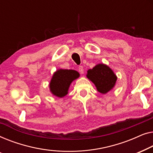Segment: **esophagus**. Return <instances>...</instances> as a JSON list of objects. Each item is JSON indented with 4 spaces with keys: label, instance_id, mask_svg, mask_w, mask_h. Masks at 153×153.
Instances as JSON below:
<instances>
[{
    "label": "esophagus",
    "instance_id": "1",
    "mask_svg": "<svg viewBox=\"0 0 153 153\" xmlns=\"http://www.w3.org/2000/svg\"><path fill=\"white\" fill-rule=\"evenodd\" d=\"M78 71L81 74H84V68H83V66H79L78 67Z\"/></svg>",
    "mask_w": 153,
    "mask_h": 153
}]
</instances>
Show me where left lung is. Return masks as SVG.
<instances>
[{
  "label": "left lung",
  "mask_w": 153,
  "mask_h": 153,
  "mask_svg": "<svg viewBox=\"0 0 153 153\" xmlns=\"http://www.w3.org/2000/svg\"><path fill=\"white\" fill-rule=\"evenodd\" d=\"M87 77L94 85L100 93L105 94L114 87L117 77L108 66L98 64L92 69L87 71Z\"/></svg>",
  "instance_id": "obj_1"
}]
</instances>
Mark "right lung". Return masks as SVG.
Here are the masks:
<instances>
[{
  "mask_svg": "<svg viewBox=\"0 0 153 153\" xmlns=\"http://www.w3.org/2000/svg\"><path fill=\"white\" fill-rule=\"evenodd\" d=\"M79 76V73L75 70H57L53 74L49 85L51 92L59 98L64 97L68 94V88L72 82Z\"/></svg>",
  "mask_w": 153,
  "mask_h": 153,
  "instance_id": "right-lung-1",
  "label": "right lung"
}]
</instances>
